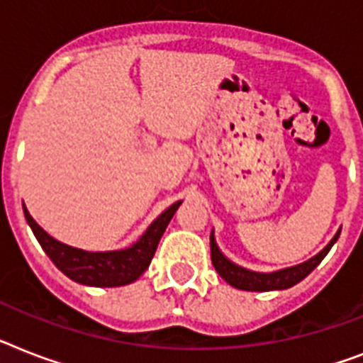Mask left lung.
<instances>
[{
  "label": "left lung",
  "mask_w": 363,
  "mask_h": 363,
  "mask_svg": "<svg viewBox=\"0 0 363 363\" xmlns=\"http://www.w3.org/2000/svg\"><path fill=\"white\" fill-rule=\"evenodd\" d=\"M340 237V231L335 235L330 244L320 253H317L315 257H311L309 261L302 264H296V267L285 268V270H279V272L272 274H261V272H252V270H246V268L238 267V264H233L228 257H223V253L218 250L216 242H214V237L211 233V259L212 264L216 268V272L222 276L229 285L237 289H242V291H281V289H289L296 285L298 281L308 276L311 270H313L317 264L325 259L326 253L330 252V248L334 246V242Z\"/></svg>",
  "instance_id": "8db88e82"
}]
</instances>
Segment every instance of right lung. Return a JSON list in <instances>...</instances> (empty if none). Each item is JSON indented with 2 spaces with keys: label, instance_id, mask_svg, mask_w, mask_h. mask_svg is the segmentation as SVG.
Listing matches in <instances>:
<instances>
[{
  "label": "right lung",
  "instance_id": "right-lung-1",
  "mask_svg": "<svg viewBox=\"0 0 363 363\" xmlns=\"http://www.w3.org/2000/svg\"><path fill=\"white\" fill-rule=\"evenodd\" d=\"M179 205L181 201H177L167 211L162 212L134 246L128 250H119V252H84V250L70 248L67 244H61L50 237L48 233L29 216L26 207H23V214H26L29 228L33 229L38 244L65 276H69L76 284L91 285V287H121L140 278L151 264L156 246L160 242L162 235Z\"/></svg>",
  "mask_w": 363,
  "mask_h": 363
}]
</instances>
